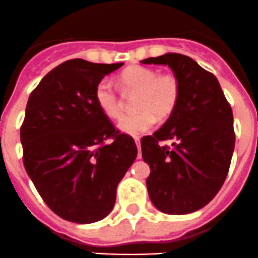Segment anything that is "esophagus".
Masks as SVG:
<instances>
[{
  "label": "esophagus",
  "mask_w": 258,
  "mask_h": 258,
  "mask_svg": "<svg viewBox=\"0 0 258 258\" xmlns=\"http://www.w3.org/2000/svg\"><path fill=\"white\" fill-rule=\"evenodd\" d=\"M135 144L138 146L139 149V155H138V159H141V150H140V139L139 138H135Z\"/></svg>",
  "instance_id": "esophagus-1"
}]
</instances>
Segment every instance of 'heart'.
Returning <instances> with one entry per match:
<instances>
[{"instance_id":"obj_1","label":"heart","mask_w":258,"mask_h":258,"mask_svg":"<svg viewBox=\"0 0 258 258\" xmlns=\"http://www.w3.org/2000/svg\"><path fill=\"white\" fill-rule=\"evenodd\" d=\"M120 81L130 91L139 92L136 114L120 118L118 130L130 136H139L154 127L158 118H166L173 112L180 96V86L171 74H158L155 69L131 67L120 74ZM95 101L109 118L120 114V99L109 78H103L95 89Z\"/></svg>"}]
</instances>
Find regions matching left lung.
Listing matches in <instances>:
<instances>
[{
	"label": "left lung",
	"instance_id": "8db88e82",
	"mask_svg": "<svg viewBox=\"0 0 258 258\" xmlns=\"http://www.w3.org/2000/svg\"><path fill=\"white\" fill-rule=\"evenodd\" d=\"M168 66L180 86L176 108L153 136L141 140L149 164L146 187L167 215H186L210 203L221 189L233 157V112L217 78L186 55L168 52L141 60ZM172 140L173 148L159 141Z\"/></svg>",
	"mask_w": 258,
	"mask_h": 258
}]
</instances>
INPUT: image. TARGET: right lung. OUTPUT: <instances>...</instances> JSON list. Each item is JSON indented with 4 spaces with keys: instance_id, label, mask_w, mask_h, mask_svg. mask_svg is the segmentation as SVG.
Masks as SVG:
<instances>
[{
    "instance_id": "right-lung-1",
    "label": "right lung",
    "mask_w": 258,
    "mask_h": 258,
    "mask_svg": "<svg viewBox=\"0 0 258 258\" xmlns=\"http://www.w3.org/2000/svg\"><path fill=\"white\" fill-rule=\"evenodd\" d=\"M122 66L68 60L28 99L20 128L25 171L67 221L92 224L112 212L118 184L138 155L134 139L115 131L95 101L97 83Z\"/></svg>"
}]
</instances>
